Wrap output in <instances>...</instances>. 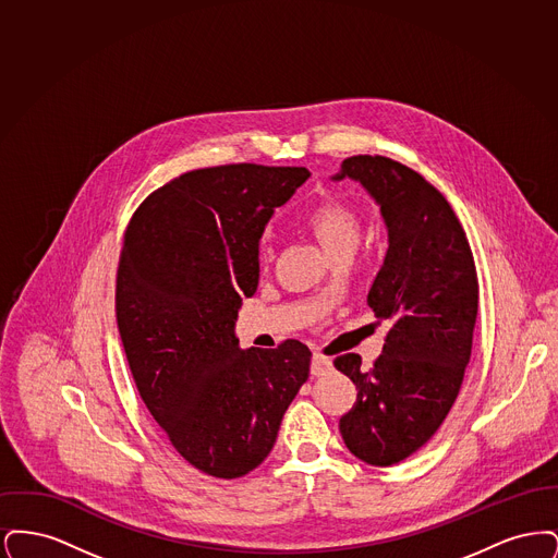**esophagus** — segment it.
<instances>
[{
  "instance_id": "1",
  "label": "esophagus",
  "mask_w": 558,
  "mask_h": 558,
  "mask_svg": "<svg viewBox=\"0 0 558 558\" xmlns=\"http://www.w3.org/2000/svg\"><path fill=\"white\" fill-rule=\"evenodd\" d=\"M330 368H332L330 357L322 355L319 351H314V355H312V374L314 376H324L326 372H330Z\"/></svg>"
}]
</instances>
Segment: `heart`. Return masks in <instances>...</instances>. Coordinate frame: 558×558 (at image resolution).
<instances>
[{
    "label": "heart",
    "mask_w": 558,
    "mask_h": 558,
    "mask_svg": "<svg viewBox=\"0 0 558 558\" xmlns=\"http://www.w3.org/2000/svg\"><path fill=\"white\" fill-rule=\"evenodd\" d=\"M305 228L316 236L322 248L332 257L341 251H353L362 236L360 211L343 198H324L303 215ZM271 259V242H259V262Z\"/></svg>",
    "instance_id": "1"
}]
</instances>
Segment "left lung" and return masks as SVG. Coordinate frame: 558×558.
I'll return each instance as SVG.
<instances>
[{
  "label": "left lung",
  "instance_id": "8db88e82",
  "mask_svg": "<svg viewBox=\"0 0 558 558\" xmlns=\"http://www.w3.org/2000/svg\"><path fill=\"white\" fill-rule=\"evenodd\" d=\"M345 178L368 190L387 226L389 248L368 305L389 319V332L371 368L357 353L335 360L357 387L339 428L353 456L391 466L425 446L458 398L477 322V269L450 203L421 173L357 155L332 180Z\"/></svg>",
  "mask_w": 558,
  "mask_h": 558
}]
</instances>
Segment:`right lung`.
I'll use <instances>...</instances> for the list:
<instances>
[{
	"mask_svg": "<svg viewBox=\"0 0 558 558\" xmlns=\"http://www.w3.org/2000/svg\"><path fill=\"white\" fill-rule=\"evenodd\" d=\"M307 178L253 162L194 169L155 190L123 236L114 307L135 387L171 446L211 477L266 460L310 376L307 345L240 349L234 335L266 223Z\"/></svg>",
	"mask_w": 558,
	"mask_h": 558,
	"instance_id": "obj_1",
	"label": "right lung"
}]
</instances>
